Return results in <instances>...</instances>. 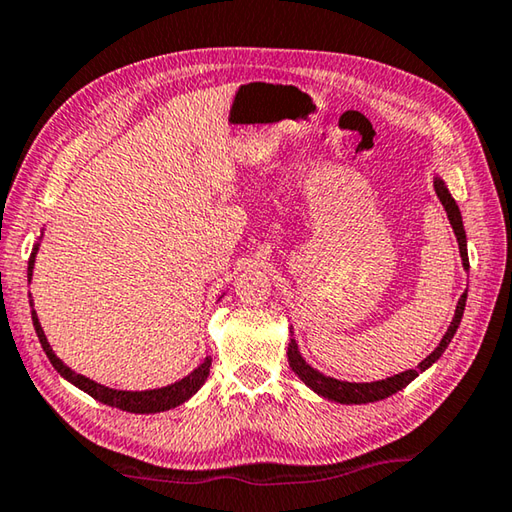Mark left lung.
<instances>
[{"label":"left lung","instance_id":"1","mask_svg":"<svg viewBox=\"0 0 512 512\" xmlns=\"http://www.w3.org/2000/svg\"><path fill=\"white\" fill-rule=\"evenodd\" d=\"M433 187H436V194L440 198V203H443L445 212L449 216V223H452L454 228V235L458 239V250H461V257H463V266L470 268V259H467V244H465V228H463V219H461V210H458L456 201L449 194V189L445 187V183L440 178L433 180ZM465 300H467V293H463L461 300H458L456 305V314L452 325L443 336V341L436 350H433L427 359H424L418 368L415 370H404L400 375L395 377H388V379H381V381H370V384H354V381H341V379H332V377H325L320 375L318 370H314L309 366V363L300 357L298 352V343L296 339L289 341V366L291 370L296 372V375L305 381V384L311 388V391H316L318 395L327 397V400H334V402H341V404H368V402H379L384 400V397L393 395L397 391H402L404 386H409L411 381L420 375V372L427 370L431 363H436L440 359V354L447 350L449 341L454 339L458 325H461V318H463V309H465ZM293 336V332H291Z\"/></svg>","mask_w":512,"mask_h":512}]
</instances>
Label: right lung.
<instances>
[{
	"label": "right lung",
	"instance_id": "obj_1",
	"mask_svg": "<svg viewBox=\"0 0 512 512\" xmlns=\"http://www.w3.org/2000/svg\"><path fill=\"white\" fill-rule=\"evenodd\" d=\"M36 250L38 246L33 248L31 259H29V280H31V271H33V262H36ZM31 318H33V327H36V334L40 339L42 350L51 361V366H54L60 375H63L67 381H72L74 386H79L81 391H85L88 395H92L94 400H99L108 406H115V409L121 411H128V413H160V411H169L173 406H180L183 402H187L189 397H192L198 388L205 384L207 375H210V366H212V359L207 357L201 366H198L192 375H187L185 379L176 381V384L171 386H164V388H155V391H115V388H108V386H101L97 381H92L88 377L79 375V372H74L72 368H67L63 361H60L54 350H51V345L47 343V336L42 332V327L38 323V316L36 311H33V302H31Z\"/></svg>",
	"mask_w": 512,
	"mask_h": 512
}]
</instances>
